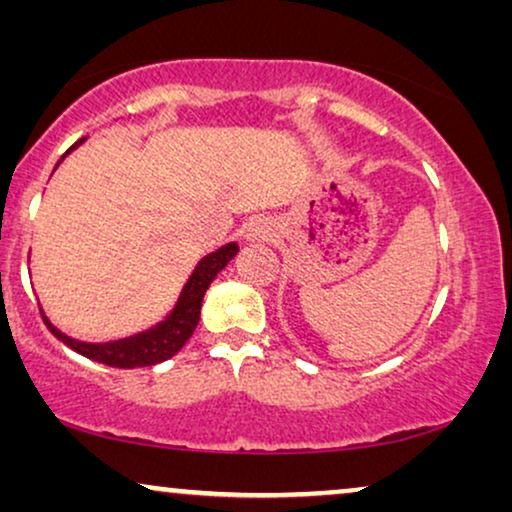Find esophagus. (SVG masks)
Wrapping results in <instances>:
<instances>
[{"label": "esophagus", "instance_id": "esophagus-1", "mask_svg": "<svg viewBox=\"0 0 512 512\" xmlns=\"http://www.w3.org/2000/svg\"><path fill=\"white\" fill-rule=\"evenodd\" d=\"M249 242H256V240H270V237H275V226H272L270 219H263V216H256V219L249 221L247 226V233H244Z\"/></svg>", "mask_w": 512, "mask_h": 512}]
</instances>
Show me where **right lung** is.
<instances>
[{
  "label": "right lung",
  "mask_w": 512,
  "mask_h": 512,
  "mask_svg": "<svg viewBox=\"0 0 512 512\" xmlns=\"http://www.w3.org/2000/svg\"><path fill=\"white\" fill-rule=\"evenodd\" d=\"M83 142H86V139H79V142H76L72 149L58 160V165L74 149H79ZM237 251H240L237 242H228L216 251H212V254L202 256L198 265H195V270L191 272V277H188V282L184 284V289H181L172 310L167 312L158 324L149 326L146 331L128 335V338L107 340V342H83V340L72 338V335L62 333L58 326H53V321L46 317L44 307H41V317H44V324L48 326V331H51L55 338L65 342L67 347H72L74 352L86 356V359L100 361L104 366H111V368L156 366V363L172 359V356L186 345L188 338H191L195 326H198L200 321L202 298H205L209 284H212L216 275H219V272L233 261Z\"/></svg>",
  "instance_id": "1"
}]
</instances>
